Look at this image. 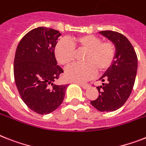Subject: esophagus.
Listing matches in <instances>:
<instances>
[{
  "label": "esophagus",
  "instance_id": "obj_1",
  "mask_svg": "<svg viewBox=\"0 0 146 146\" xmlns=\"http://www.w3.org/2000/svg\"><path fill=\"white\" fill-rule=\"evenodd\" d=\"M76 83L78 84V85H79L80 86H82V88H84V89H87V88H88L90 86L88 84H83V83H80V82H76Z\"/></svg>",
  "mask_w": 146,
  "mask_h": 146
}]
</instances>
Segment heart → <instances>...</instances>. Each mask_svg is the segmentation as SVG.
Here are the masks:
<instances>
[{
	"instance_id": "b5f03b06",
	"label": "heart",
	"mask_w": 146,
	"mask_h": 146,
	"mask_svg": "<svg viewBox=\"0 0 146 146\" xmlns=\"http://www.w3.org/2000/svg\"><path fill=\"white\" fill-rule=\"evenodd\" d=\"M75 50L85 51L82 64H76L66 70L65 76L68 80L83 82L92 79L98 72H104L111 66L114 60L115 48L109 41L101 42L94 35H82L70 39L61 40L57 43L54 54L60 64L67 67L74 61Z\"/></svg>"
}]
</instances>
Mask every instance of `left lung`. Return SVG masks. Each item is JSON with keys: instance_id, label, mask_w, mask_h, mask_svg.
Returning a JSON list of instances; mask_svg holds the SVG:
<instances>
[{"instance_id": "obj_1", "label": "left lung", "mask_w": 146, "mask_h": 146, "mask_svg": "<svg viewBox=\"0 0 146 146\" xmlns=\"http://www.w3.org/2000/svg\"><path fill=\"white\" fill-rule=\"evenodd\" d=\"M111 41L115 48L114 60L100 80L102 85L97 87L98 98L91 104L100 112H113L125 104L132 92L137 76V54L126 36L112 31L99 32Z\"/></svg>"}]
</instances>
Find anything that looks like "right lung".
Returning <instances> with one entry per match:
<instances>
[{
    "label": "right lung",
    "instance_id": "right-lung-1",
    "mask_svg": "<svg viewBox=\"0 0 146 146\" xmlns=\"http://www.w3.org/2000/svg\"><path fill=\"white\" fill-rule=\"evenodd\" d=\"M61 34L52 28L39 27L24 36L14 59V78L24 103L34 112L48 114L64 98L68 85L54 82L64 73L57 65L54 48Z\"/></svg>",
    "mask_w": 146,
    "mask_h": 146
}]
</instances>
